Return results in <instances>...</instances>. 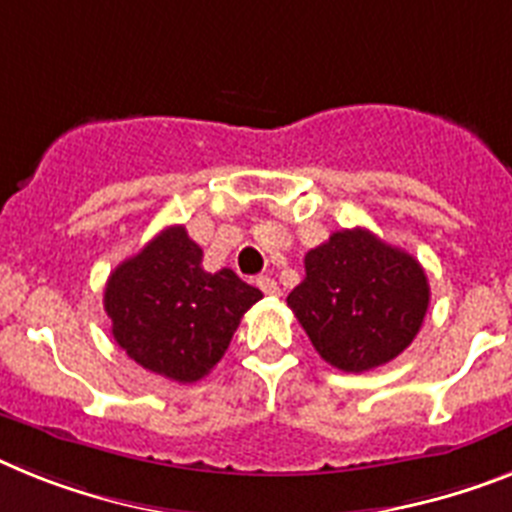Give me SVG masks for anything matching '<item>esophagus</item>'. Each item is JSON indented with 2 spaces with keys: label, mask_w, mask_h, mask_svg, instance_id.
Here are the masks:
<instances>
[{
  "label": "esophagus",
  "mask_w": 512,
  "mask_h": 512,
  "mask_svg": "<svg viewBox=\"0 0 512 512\" xmlns=\"http://www.w3.org/2000/svg\"><path fill=\"white\" fill-rule=\"evenodd\" d=\"M257 286H260V291H263V294L281 296V286H278V283L273 281V278H270V276H260V278H257Z\"/></svg>",
  "instance_id": "34e87169"
}]
</instances>
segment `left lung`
<instances>
[{"label":"left lung","instance_id":"left-lung-1","mask_svg":"<svg viewBox=\"0 0 512 512\" xmlns=\"http://www.w3.org/2000/svg\"><path fill=\"white\" fill-rule=\"evenodd\" d=\"M289 307L317 354L367 372L409 349L429 307L427 273L409 252L367 229H343L304 255Z\"/></svg>","mask_w":512,"mask_h":512}]
</instances>
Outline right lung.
Masks as SVG:
<instances>
[{
    "label": "right lung",
    "instance_id": "1",
    "mask_svg": "<svg viewBox=\"0 0 512 512\" xmlns=\"http://www.w3.org/2000/svg\"><path fill=\"white\" fill-rule=\"evenodd\" d=\"M263 291L231 268L208 273L184 226H169L106 281L114 341L148 372L197 382L221 362L239 320Z\"/></svg>",
    "mask_w": 512,
    "mask_h": 512
}]
</instances>
